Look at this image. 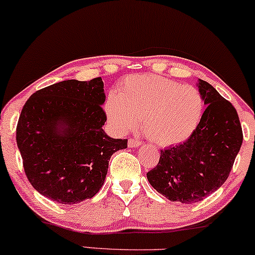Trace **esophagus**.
I'll use <instances>...</instances> for the list:
<instances>
[{
    "label": "esophagus",
    "instance_id": "obj_1",
    "mask_svg": "<svg viewBox=\"0 0 255 255\" xmlns=\"http://www.w3.org/2000/svg\"><path fill=\"white\" fill-rule=\"evenodd\" d=\"M138 146H141V142L138 140H134V138H130V140H128V147L135 148V147H138Z\"/></svg>",
    "mask_w": 255,
    "mask_h": 255
}]
</instances>
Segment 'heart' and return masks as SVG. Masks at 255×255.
Listing matches in <instances>:
<instances>
[{
    "mask_svg": "<svg viewBox=\"0 0 255 255\" xmlns=\"http://www.w3.org/2000/svg\"><path fill=\"white\" fill-rule=\"evenodd\" d=\"M205 101L192 86L167 77L135 75L126 79L119 94H111L105 111L112 127L125 134L142 119L146 136L160 146H172L189 138L198 129Z\"/></svg>",
    "mask_w": 255,
    "mask_h": 255,
    "instance_id": "heart-1",
    "label": "heart"
}]
</instances>
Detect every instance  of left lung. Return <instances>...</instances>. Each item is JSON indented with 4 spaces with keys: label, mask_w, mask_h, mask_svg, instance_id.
<instances>
[{
    "label": "left lung",
    "mask_w": 255,
    "mask_h": 255,
    "mask_svg": "<svg viewBox=\"0 0 255 255\" xmlns=\"http://www.w3.org/2000/svg\"><path fill=\"white\" fill-rule=\"evenodd\" d=\"M199 92L207 106L198 129L181 144L161 150L147 173L154 189L170 201L193 204L224 185L243 144V129L233 105L204 80Z\"/></svg>",
    "instance_id": "8db88e82"
}]
</instances>
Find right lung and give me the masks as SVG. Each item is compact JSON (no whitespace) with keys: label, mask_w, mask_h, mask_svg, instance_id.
Returning a JSON list of instances; mask_svg holds the SVG:
<instances>
[{"label":"right lung","mask_w":255,"mask_h":255,"mask_svg":"<svg viewBox=\"0 0 255 255\" xmlns=\"http://www.w3.org/2000/svg\"><path fill=\"white\" fill-rule=\"evenodd\" d=\"M105 100L101 77L54 83L27 100L16 142L25 175L40 194L73 205L101 189L111 156L127 148V138H113L102 129Z\"/></svg>","instance_id":"add662e5"}]
</instances>
